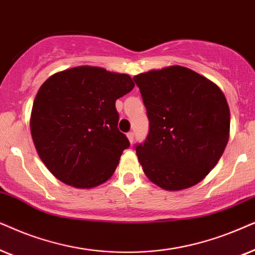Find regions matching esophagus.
Segmentation results:
<instances>
[{
  "instance_id": "34e87169",
  "label": "esophagus",
  "mask_w": 255,
  "mask_h": 255,
  "mask_svg": "<svg viewBox=\"0 0 255 255\" xmlns=\"http://www.w3.org/2000/svg\"><path fill=\"white\" fill-rule=\"evenodd\" d=\"M127 137H128V140H129L130 143H133V141H134V133H133V131H129V133L127 134Z\"/></svg>"
}]
</instances>
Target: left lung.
I'll return each mask as SVG.
<instances>
[{
  "mask_svg": "<svg viewBox=\"0 0 255 255\" xmlns=\"http://www.w3.org/2000/svg\"><path fill=\"white\" fill-rule=\"evenodd\" d=\"M149 133L135 150L144 174L177 191L199 183L222 157L230 136V108L220 88L195 71L169 66L137 74Z\"/></svg>",
  "mask_w": 255,
  "mask_h": 255,
  "instance_id": "obj_1",
  "label": "left lung"
}]
</instances>
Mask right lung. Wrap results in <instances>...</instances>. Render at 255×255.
Instances as JSON below:
<instances>
[{
    "instance_id": "obj_1",
    "label": "right lung",
    "mask_w": 255,
    "mask_h": 255,
    "mask_svg": "<svg viewBox=\"0 0 255 255\" xmlns=\"http://www.w3.org/2000/svg\"><path fill=\"white\" fill-rule=\"evenodd\" d=\"M134 88L128 74L77 66L54 73L35 98L30 129L51 174L74 188L103 184L129 141L118 128L115 101Z\"/></svg>"
}]
</instances>
